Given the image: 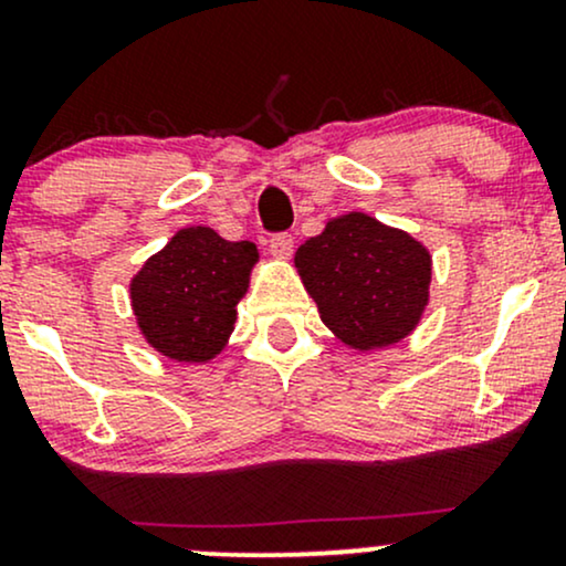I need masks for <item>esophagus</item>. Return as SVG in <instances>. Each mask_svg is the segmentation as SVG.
Listing matches in <instances>:
<instances>
[{"label": "esophagus", "mask_w": 566, "mask_h": 566, "mask_svg": "<svg viewBox=\"0 0 566 566\" xmlns=\"http://www.w3.org/2000/svg\"><path fill=\"white\" fill-rule=\"evenodd\" d=\"M271 255L279 258V261H287V258L292 255V247H295V239H292V233L287 231H279L271 237Z\"/></svg>", "instance_id": "34e87169"}]
</instances>
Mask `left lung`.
I'll return each mask as SVG.
<instances>
[{
	"mask_svg": "<svg viewBox=\"0 0 566 566\" xmlns=\"http://www.w3.org/2000/svg\"><path fill=\"white\" fill-rule=\"evenodd\" d=\"M295 265L322 322L350 348L399 343L428 303L426 247L361 212L329 220L319 237L295 252Z\"/></svg>",
	"mask_w": 566,
	"mask_h": 566,
	"instance_id": "left-lung-1",
	"label": "left lung"
}]
</instances>
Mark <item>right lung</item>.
<instances>
[{
    "label": "right lung",
    "instance_id": "right-lung-1",
    "mask_svg": "<svg viewBox=\"0 0 566 566\" xmlns=\"http://www.w3.org/2000/svg\"><path fill=\"white\" fill-rule=\"evenodd\" d=\"M255 261V244L229 242L205 226L175 233L129 284L146 340L178 361L220 354Z\"/></svg>",
    "mask_w": 566,
    "mask_h": 566
}]
</instances>
